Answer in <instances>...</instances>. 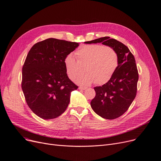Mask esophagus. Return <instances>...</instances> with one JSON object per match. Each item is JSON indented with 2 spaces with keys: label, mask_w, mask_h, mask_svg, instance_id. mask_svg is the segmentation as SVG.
Wrapping results in <instances>:
<instances>
[{
  "label": "esophagus",
  "mask_w": 161,
  "mask_h": 161,
  "mask_svg": "<svg viewBox=\"0 0 161 161\" xmlns=\"http://www.w3.org/2000/svg\"><path fill=\"white\" fill-rule=\"evenodd\" d=\"M80 90H85L86 88V87H85V86H80L79 88H78Z\"/></svg>",
  "instance_id": "esophagus-1"
}]
</instances>
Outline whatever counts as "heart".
Wrapping results in <instances>:
<instances>
[{"label": "heart", "instance_id": "1", "mask_svg": "<svg viewBox=\"0 0 161 161\" xmlns=\"http://www.w3.org/2000/svg\"><path fill=\"white\" fill-rule=\"evenodd\" d=\"M77 60L70 53L64 60L65 71L68 78L74 80L86 68L87 73L76 79L75 82L81 85L108 83L118 68L119 57L113 47L98 44L86 45L76 52Z\"/></svg>", "mask_w": 161, "mask_h": 161}]
</instances>
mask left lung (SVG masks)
Wrapping results in <instances>:
<instances>
[{
	"instance_id": "left-lung-1",
	"label": "left lung",
	"mask_w": 161,
	"mask_h": 161,
	"mask_svg": "<svg viewBox=\"0 0 161 161\" xmlns=\"http://www.w3.org/2000/svg\"><path fill=\"white\" fill-rule=\"evenodd\" d=\"M85 43H102L118 53V69L108 83L94 87L96 95L90 103L92 109L100 117L106 119L118 118L128 109L136 95L138 72L135 58L125 45L109 36Z\"/></svg>"
}]
</instances>
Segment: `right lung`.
Here are the masks:
<instances>
[{"mask_svg":"<svg viewBox=\"0 0 161 161\" xmlns=\"http://www.w3.org/2000/svg\"><path fill=\"white\" fill-rule=\"evenodd\" d=\"M78 43L50 38L30 50L22 69L21 88L30 109L38 117L52 119L61 116L78 86L67 76L64 60Z\"/></svg>","mask_w":161,"mask_h":161,"instance_id":"right-lung-1","label":"right lung"}]
</instances>
